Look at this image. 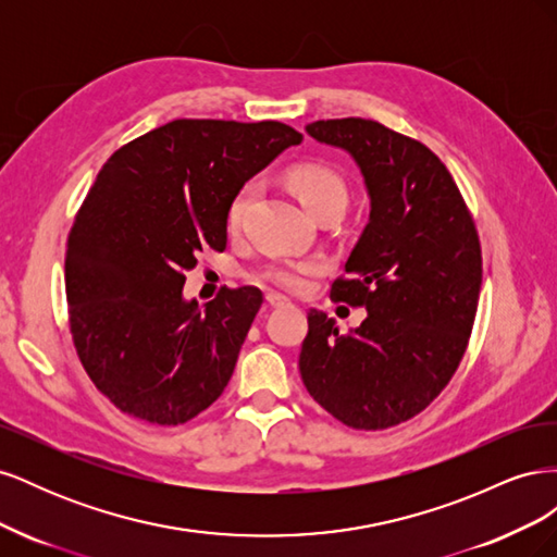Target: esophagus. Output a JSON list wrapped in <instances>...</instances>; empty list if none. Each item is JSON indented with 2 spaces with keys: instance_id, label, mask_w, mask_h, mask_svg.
Returning <instances> with one entry per match:
<instances>
[{
  "instance_id": "esophagus-1",
  "label": "esophagus",
  "mask_w": 557,
  "mask_h": 557,
  "mask_svg": "<svg viewBox=\"0 0 557 557\" xmlns=\"http://www.w3.org/2000/svg\"><path fill=\"white\" fill-rule=\"evenodd\" d=\"M264 301H267L269 307H274V309H278V307H285V305H290L288 299L281 297V295H276V293H267V295H264Z\"/></svg>"
}]
</instances>
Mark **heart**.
<instances>
[{
    "mask_svg": "<svg viewBox=\"0 0 557 557\" xmlns=\"http://www.w3.org/2000/svg\"><path fill=\"white\" fill-rule=\"evenodd\" d=\"M288 178L290 190L297 195L311 215H320L327 209H344L348 201V190L344 178L336 174L332 166L320 164V162H301L295 164L285 174ZM258 185L256 183H246L230 199L227 207V225L234 230L239 227L246 209L250 205V199L256 197ZM318 272L315 262H288V264H267L260 272L252 274V281L267 285V288H276L285 293H301L307 288L309 276Z\"/></svg>",
    "mask_w": 557,
    "mask_h": 557,
    "instance_id": "heart-1",
    "label": "heart"
}]
</instances>
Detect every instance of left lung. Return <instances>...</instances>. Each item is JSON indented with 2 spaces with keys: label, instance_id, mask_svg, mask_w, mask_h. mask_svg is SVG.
Returning <instances> with one entry per match:
<instances>
[{
  "label": "left lung",
  "instance_id": "obj_1",
  "mask_svg": "<svg viewBox=\"0 0 557 557\" xmlns=\"http://www.w3.org/2000/svg\"><path fill=\"white\" fill-rule=\"evenodd\" d=\"M307 132L358 162L369 223L330 297L364 307L360 327L309 311L299 374L352 430H385L430 407L458 369L481 293V242L446 164L411 137L364 117Z\"/></svg>",
  "mask_w": 557,
  "mask_h": 557
}]
</instances>
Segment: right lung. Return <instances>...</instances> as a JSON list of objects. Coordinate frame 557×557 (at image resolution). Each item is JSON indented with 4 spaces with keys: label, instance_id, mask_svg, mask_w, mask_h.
Returning a JSON list of instances; mask_svg holds the SVG:
<instances>
[{
    "label": "right lung",
    "instance_id": "add662e5",
    "mask_svg": "<svg viewBox=\"0 0 557 557\" xmlns=\"http://www.w3.org/2000/svg\"><path fill=\"white\" fill-rule=\"evenodd\" d=\"M276 121L181 117L117 148L99 170L66 239L70 330L97 391L150 425H181L223 395L258 288H223L201 309L183 299L205 248L225 250L242 185L297 146Z\"/></svg>",
    "mask_w": 557,
    "mask_h": 557
}]
</instances>
